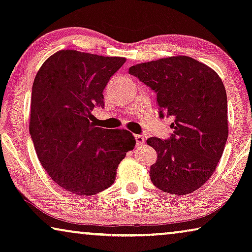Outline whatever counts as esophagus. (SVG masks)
<instances>
[{"label": "esophagus", "mask_w": 252, "mask_h": 252, "mask_svg": "<svg viewBox=\"0 0 252 252\" xmlns=\"http://www.w3.org/2000/svg\"><path fill=\"white\" fill-rule=\"evenodd\" d=\"M134 139H135V142H137V147H141L143 143H145V137H143V135L135 134Z\"/></svg>", "instance_id": "esophagus-1"}]
</instances>
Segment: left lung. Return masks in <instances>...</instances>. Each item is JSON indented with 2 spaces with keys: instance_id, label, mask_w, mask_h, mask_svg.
Returning <instances> with one entry per match:
<instances>
[{
  "instance_id": "1",
  "label": "left lung",
  "mask_w": 252,
  "mask_h": 252,
  "mask_svg": "<svg viewBox=\"0 0 252 252\" xmlns=\"http://www.w3.org/2000/svg\"><path fill=\"white\" fill-rule=\"evenodd\" d=\"M157 94L160 118H174L167 140L149 138L157 151L150 179L166 193L186 195L209 181L227 140V101L215 71L187 56L160 58L130 67Z\"/></svg>"
}]
</instances>
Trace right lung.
<instances>
[{
    "label": "right lung",
    "mask_w": 252,
    "mask_h": 252,
    "mask_svg": "<svg viewBox=\"0 0 252 252\" xmlns=\"http://www.w3.org/2000/svg\"><path fill=\"white\" fill-rule=\"evenodd\" d=\"M125 63L67 49L50 56L35 75L30 135L47 174L71 194L90 196L110 187L135 146L130 131L91 122L94 107L104 106L107 82Z\"/></svg>",
    "instance_id": "1"
}]
</instances>
